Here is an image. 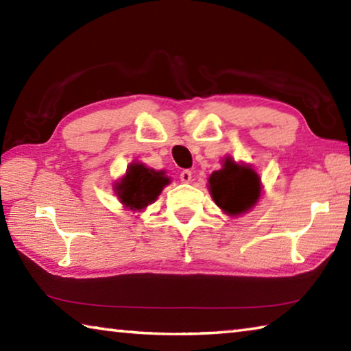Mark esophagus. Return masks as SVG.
Here are the masks:
<instances>
[{"label": "esophagus", "instance_id": "obj_1", "mask_svg": "<svg viewBox=\"0 0 351 351\" xmlns=\"http://www.w3.org/2000/svg\"><path fill=\"white\" fill-rule=\"evenodd\" d=\"M180 178H181L182 182H190V181H192V170H182Z\"/></svg>", "mask_w": 351, "mask_h": 351}]
</instances>
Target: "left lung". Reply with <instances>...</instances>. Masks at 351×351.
Returning <instances> with one entry per match:
<instances>
[{
    "instance_id": "obj_1",
    "label": "left lung",
    "mask_w": 351,
    "mask_h": 351,
    "mask_svg": "<svg viewBox=\"0 0 351 351\" xmlns=\"http://www.w3.org/2000/svg\"><path fill=\"white\" fill-rule=\"evenodd\" d=\"M209 192L215 204L228 215H241L257 203L261 192L260 176L245 164L226 158L223 169L209 178Z\"/></svg>"
}]
</instances>
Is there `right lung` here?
Wrapping results in <instances>:
<instances>
[{"label": "right lung", "mask_w": 351, "mask_h": 351, "mask_svg": "<svg viewBox=\"0 0 351 351\" xmlns=\"http://www.w3.org/2000/svg\"><path fill=\"white\" fill-rule=\"evenodd\" d=\"M170 182L165 171H156L144 164H130L125 176L116 182L114 190L121 203L132 210H142L156 201L162 189Z\"/></svg>", "instance_id": "1"}]
</instances>
